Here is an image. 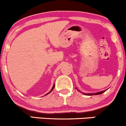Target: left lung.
Here are the masks:
<instances>
[{"label": "left lung", "mask_w": 126, "mask_h": 126, "mask_svg": "<svg viewBox=\"0 0 126 126\" xmlns=\"http://www.w3.org/2000/svg\"><path fill=\"white\" fill-rule=\"evenodd\" d=\"M76 89H77V88H76ZM79 91V90H78ZM105 91H107L106 90H104V91H99V92H97V93H83V94H85V95H88V96H92V95H98V94H102L103 93L105 92Z\"/></svg>", "instance_id": "8db88e82"}]
</instances>
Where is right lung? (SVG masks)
Wrapping results in <instances>:
<instances>
[{
  "label": "right lung",
  "instance_id": "add662e5",
  "mask_svg": "<svg viewBox=\"0 0 126 126\" xmlns=\"http://www.w3.org/2000/svg\"><path fill=\"white\" fill-rule=\"evenodd\" d=\"M54 87H55V85H54H54H53V87H52V89H51V90H50V91H49V93H47V94H46V95H47V94H49V93H50V92H52V90H54ZM46 95H45V96H46Z\"/></svg>",
  "mask_w": 126,
  "mask_h": 126
}]
</instances>
